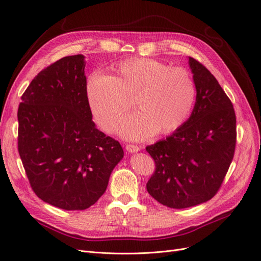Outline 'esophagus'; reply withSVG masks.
Returning <instances> with one entry per match:
<instances>
[{
	"mask_svg": "<svg viewBox=\"0 0 261 261\" xmlns=\"http://www.w3.org/2000/svg\"><path fill=\"white\" fill-rule=\"evenodd\" d=\"M126 150H127L129 153H134V152H138L140 150V147L136 145H127L126 146Z\"/></svg>",
	"mask_w": 261,
	"mask_h": 261,
	"instance_id": "obj_1",
	"label": "esophagus"
}]
</instances>
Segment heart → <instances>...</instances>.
Returning a JSON list of instances; mask_svg holds the SVG:
<instances>
[{
  "mask_svg": "<svg viewBox=\"0 0 261 261\" xmlns=\"http://www.w3.org/2000/svg\"><path fill=\"white\" fill-rule=\"evenodd\" d=\"M116 76L96 69L86 83V97L101 127L112 129L127 112L130 97L139 111L124 118L116 132L126 139L140 140L171 133L183 125L196 100L193 76L154 59H130L115 66Z\"/></svg>",
  "mask_w": 261,
  "mask_h": 261,
  "instance_id": "b5f03b06",
  "label": "heart"
}]
</instances>
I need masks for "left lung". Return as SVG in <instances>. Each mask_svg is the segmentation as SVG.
Here are the masks:
<instances>
[{
	"label": "left lung",
	"instance_id": "1",
	"mask_svg": "<svg viewBox=\"0 0 261 261\" xmlns=\"http://www.w3.org/2000/svg\"><path fill=\"white\" fill-rule=\"evenodd\" d=\"M196 102L188 120L171 136L148 146L155 172L147 191L173 209L210 200L222 184L234 156L236 117L231 100L209 70L188 58Z\"/></svg>",
	"mask_w": 261,
	"mask_h": 261
}]
</instances>
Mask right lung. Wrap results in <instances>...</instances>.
Masks as SVG:
<instances>
[{
  "instance_id": "1",
  "label": "right lung",
  "mask_w": 261,
  "mask_h": 261,
  "mask_svg": "<svg viewBox=\"0 0 261 261\" xmlns=\"http://www.w3.org/2000/svg\"><path fill=\"white\" fill-rule=\"evenodd\" d=\"M85 57H65L39 73L18 108V152L39 198L85 210L105 194L123 156L118 141L92 122Z\"/></svg>"
}]
</instances>
